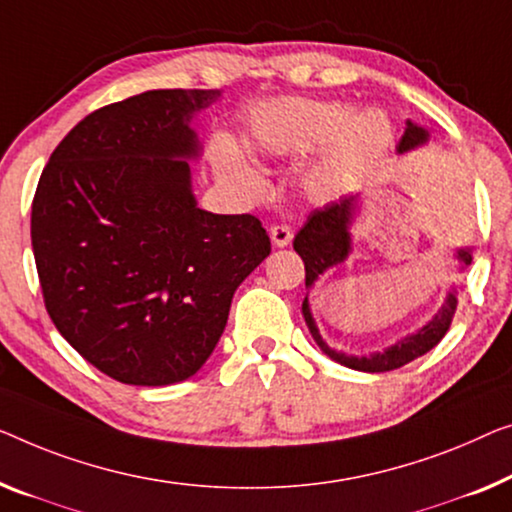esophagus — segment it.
I'll list each match as a JSON object with an SVG mask.
<instances>
[{
  "label": "esophagus",
  "instance_id": "1",
  "mask_svg": "<svg viewBox=\"0 0 512 512\" xmlns=\"http://www.w3.org/2000/svg\"><path fill=\"white\" fill-rule=\"evenodd\" d=\"M292 239H294V230L289 225L271 227V241H273V246H276V248L289 246V243H292Z\"/></svg>",
  "mask_w": 512,
  "mask_h": 512
}]
</instances>
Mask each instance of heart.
<instances>
[{"label": "heart", "mask_w": 512, "mask_h": 512, "mask_svg": "<svg viewBox=\"0 0 512 512\" xmlns=\"http://www.w3.org/2000/svg\"><path fill=\"white\" fill-rule=\"evenodd\" d=\"M253 137L259 154L269 158L308 156L331 147L329 158L310 179L312 193L326 197L384 154L393 126L379 110L352 117V108L342 103L289 98L255 114ZM236 181L250 193L259 190V181L248 170H236Z\"/></svg>", "instance_id": "1"}]
</instances>
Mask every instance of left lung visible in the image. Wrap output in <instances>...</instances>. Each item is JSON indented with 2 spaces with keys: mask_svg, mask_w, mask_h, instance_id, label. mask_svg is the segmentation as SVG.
I'll return each mask as SVG.
<instances>
[{
  "mask_svg": "<svg viewBox=\"0 0 512 512\" xmlns=\"http://www.w3.org/2000/svg\"><path fill=\"white\" fill-rule=\"evenodd\" d=\"M427 140H430V133H427L423 126H416L411 124V121H407V128H404V135L398 144V154H407L411 149L423 147ZM356 204H358V195H347L342 197L340 202H331L326 204L324 209H315L308 216V223H305L301 227V232L294 236V250L301 255L305 264V287L315 285L319 276H324V273L333 269V266L345 262L349 253H352V232H349V227L354 223V216L358 209ZM455 257L457 262L462 264V269H467L471 264V248H460L455 253ZM455 308H457V296H455V289H451L446 296V303L441 305L439 312L430 319V322L411 335H404L402 340H398L391 347H386L384 352H375L370 356H354V354H345V352H338V349H333L329 342L322 338L315 319H312L308 296L303 299L301 310H303L305 324H308V329L319 345V349H322L329 358H333L335 363L345 365V368H352V370H361V372H388V370L402 368V365L411 363L414 358L427 354L432 347H437L441 338L446 335V331L451 329Z\"/></svg>",
  "mask_w": 512,
  "mask_h": 512,
  "instance_id": "obj_1",
  "label": "left lung"
}]
</instances>
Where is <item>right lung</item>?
<instances>
[{
    "label": "right lung",
    "instance_id": "1",
    "mask_svg": "<svg viewBox=\"0 0 512 512\" xmlns=\"http://www.w3.org/2000/svg\"><path fill=\"white\" fill-rule=\"evenodd\" d=\"M218 89H154L87 114L45 165L32 248L45 310L103 375L170 386L207 363L236 287L271 253L250 213L197 207L190 121Z\"/></svg>",
    "mask_w": 512,
    "mask_h": 512
}]
</instances>
